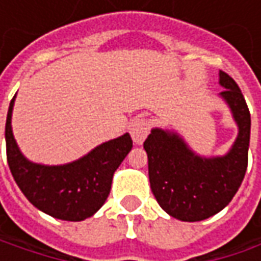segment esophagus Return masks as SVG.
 Masks as SVG:
<instances>
[{
    "mask_svg": "<svg viewBox=\"0 0 261 261\" xmlns=\"http://www.w3.org/2000/svg\"><path fill=\"white\" fill-rule=\"evenodd\" d=\"M148 134H149V122L144 117H138L130 123V136L136 145L144 144Z\"/></svg>",
    "mask_w": 261,
    "mask_h": 261,
    "instance_id": "1",
    "label": "esophagus"
}]
</instances>
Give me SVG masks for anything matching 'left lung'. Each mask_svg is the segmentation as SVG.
<instances>
[{
  "label": "left lung",
  "mask_w": 261,
  "mask_h": 261,
  "mask_svg": "<svg viewBox=\"0 0 261 261\" xmlns=\"http://www.w3.org/2000/svg\"><path fill=\"white\" fill-rule=\"evenodd\" d=\"M221 97L238 125V136L224 156L196 155L175 132L152 129L144 142L148 174L156 202L168 215L186 222L203 221L225 207L243 183L248 164L250 110L240 87L219 71Z\"/></svg>",
  "instance_id": "left-lung-1"
}]
</instances>
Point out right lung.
<instances>
[{"label":"right lung","instance_id":"1","mask_svg":"<svg viewBox=\"0 0 261 261\" xmlns=\"http://www.w3.org/2000/svg\"><path fill=\"white\" fill-rule=\"evenodd\" d=\"M13 97L7 123V161L15 183L29 202L47 215L64 221H84L103 206L117 167L132 149L129 134L94 148L83 158L64 166H42L25 158L11 130Z\"/></svg>","mask_w":261,"mask_h":261}]
</instances>
